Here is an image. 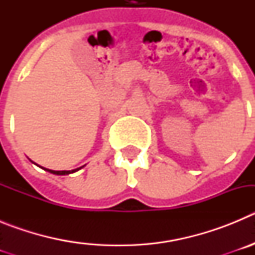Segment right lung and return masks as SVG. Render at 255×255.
<instances>
[{
    "mask_svg": "<svg viewBox=\"0 0 255 255\" xmlns=\"http://www.w3.org/2000/svg\"><path fill=\"white\" fill-rule=\"evenodd\" d=\"M43 168V167H42ZM82 167L76 168V170H71V171H53V170H48V168H43V170L48 171V172L53 173V175H69V173H73V172H76V171H79Z\"/></svg>",
    "mask_w": 255,
    "mask_h": 255,
    "instance_id": "right-lung-1",
    "label": "right lung"
}]
</instances>
